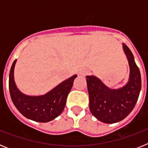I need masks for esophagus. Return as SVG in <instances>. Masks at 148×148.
Returning a JSON list of instances; mask_svg holds the SVG:
<instances>
[{"label":"esophagus","instance_id":"obj_1","mask_svg":"<svg viewBox=\"0 0 148 148\" xmlns=\"http://www.w3.org/2000/svg\"><path fill=\"white\" fill-rule=\"evenodd\" d=\"M87 73H88V72H87V70H82V72H81V74H82V75H87Z\"/></svg>","mask_w":148,"mask_h":148}]
</instances>
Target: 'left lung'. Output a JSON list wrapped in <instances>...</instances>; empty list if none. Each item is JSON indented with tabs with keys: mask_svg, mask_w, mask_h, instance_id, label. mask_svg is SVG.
<instances>
[{
	"mask_svg": "<svg viewBox=\"0 0 148 148\" xmlns=\"http://www.w3.org/2000/svg\"><path fill=\"white\" fill-rule=\"evenodd\" d=\"M123 49L130 66V77L126 85L112 90L95 76L86 77L90 112L99 121L107 124L119 122L130 114L136 104L142 87L140 71L133 53L125 44Z\"/></svg>",
	"mask_w": 148,
	"mask_h": 148,
	"instance_id": "1",
	"label": "left lung"
}]
</instances>
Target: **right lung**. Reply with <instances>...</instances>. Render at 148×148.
Segmentation results:
<instances>
[{
    "label": "right lung",
    "instance_id": "add662e5",
    "mask_svg": "<svg viewBox=\"0 0 148 148\" xmlns=\"http://www.w3.org/2000/svg\"><path fill=\"white\" fill-rule=\"evenodd\" d=\"M14 61L10 72L9 89L13 104L26 118L38 122H48L58 117L64 109L67 95L73 87L74 75L58 84L45 95L30 96L22 93L14 81Z\"/></svg>",
    "mask_w": 148,
    "mask_h": 148
}]
</instances>
